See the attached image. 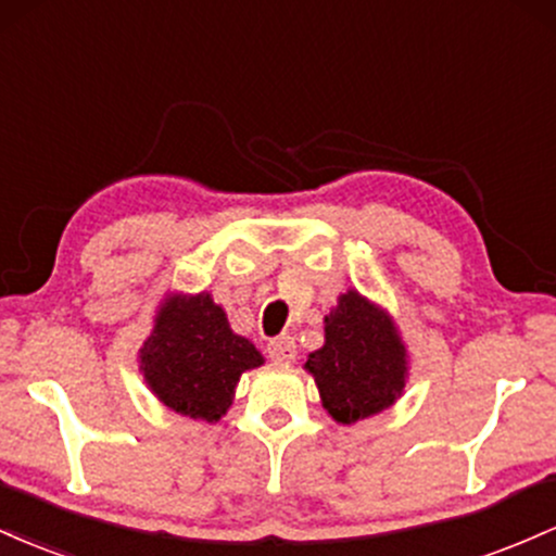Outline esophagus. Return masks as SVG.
Instances as JSON below:
<instances>
[{"label": "esophagus", "instance_id": "34e87169", "mask_svg": "<svg viewBox=\"0 0 556 556\" xmlns=\"http://www.w3.org/2000/svg\"><path fill=\"white\" fill-rule=\"evenodd\" d=\"M267 354H270L273 362H280V365H289V362L296 359V341L291 336H278L267 344Z\"/></svg>", "mask_w": 556, "mask_h": 556}]
</instances>
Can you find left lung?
I'll return each instance as SVG.
<instances>
[{
  "instance_id": "1",
  "label": "left lung",
  "mask_w": 556,
  "mask_h": 556,
  "mask_svg": "<svg viewBox=\"0 0 556 556\" xmlns=\"http://www.w3.org/2000/svg\"><path fill=\"white\" fill-rule=\"evenodd\" d=\"M304 367L315 378L328 415L352 426L402 396L407 349L389 312L352 289L326 315V344L309 354Z\"/></svg>"
}]
</instances>
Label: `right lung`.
<instances>
[{"instance_id":"right-lung-1","label":"right lung","mask_w":556,"mask_h":556,"mask_svg":"<svg viewBox=\"0 0 556 556\" xmlns=\"http://www.w3.org/2000/svg\"><path fill=\"white\" fill-rule=\"evenodd\" d=\"M262 362L252 341L230 330L226 312L207 291L167 296L139 352L154 396L180 415L207 422L228 413L241 372Z\"/></svg>"}]
</instances>
